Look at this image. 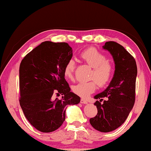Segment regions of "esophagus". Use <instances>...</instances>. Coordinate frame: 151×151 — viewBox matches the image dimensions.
I'll use <instances>...</instances> for the list:
<instances>
[{
    "mask_svg": "<svg viewBox=\"0 0 151 151\" xmlns=\"http://www.w3.org/2000/svg\"><path fill=\"white\" fill-rule=\"evenodd\" d=\"M81 103L82 104H88V102L86 101V100H84V99H81Z\"/></svg>",
    "mask_w": 151,
    "mask_h": 151,
    "instance_id": "obj_1",
    "label": "esophagus"
}]
</instances>
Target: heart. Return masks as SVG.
I'll list each match as a JSON object with an SVG mask.
<instances>
[{"label":"heart","mask_w":151,"mask_h":151,"mask_svg":"<svg viewBox=\"0 0 151 151\" xmlns=\"http://www.w3.org/2000/svg\"><path fill=\"white\" fill-rule=\"evenodd\" d=\"M81 57L89 66L93 68L92 78L95 81L78 83L72 86V91L76 95L82 98H86L95 91L96 84L100 86H103L111 81L113 74V66L106 60L105 55L94 48H89L83 51ZM75 69V60L70 59L64 67V75L67 79L72 80Z\"/></svg>","instance_id":"b5f03b06"}]
</instances>
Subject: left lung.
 Returning <instances> with one entry per match:
<instances>
[{
    "mask_svg": "<svg viewBox=\"0 0 151 151\" xmlns=\"http://www.w3.org/2000/svg\"><path fill=\"white\" fill-rule=\"evenodd\" d=\"M103 48L112 56L115 70L108 87L94 97L100 101L94 104L98 112L90 123L97 131L108 132L121 126L133 108L137 67L134 57L119 43L106 42ZM104 97L107 100L101 104Z\"/></svg>",
    "mask_w": 151,
    "mask_h": 151,
    "instance_id": "left-lung-1",
    "label": "left lung"
}]
</instances>
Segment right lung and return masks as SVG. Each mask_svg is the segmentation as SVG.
<instances>
[{
	"mask_svg": "<svg viewBox=\"0 0 151 151\" xmlns=\"http://www.w3.org/2000/svg\"><path fill=\"white\" fill-rule=\"evenodd\" d=\"M72 57L68 43L45 41L20 63V105L27 119L40 132L58 129L65 120L66 106L80 103L64 75V67ZM55 93L62 97L55 99Z\"/></svg>",
	"mask_w": 151,
	"mask_h": 151,
	"instance_id": "right-lung-1",
	"label": "right lung"
}]
</instances>
